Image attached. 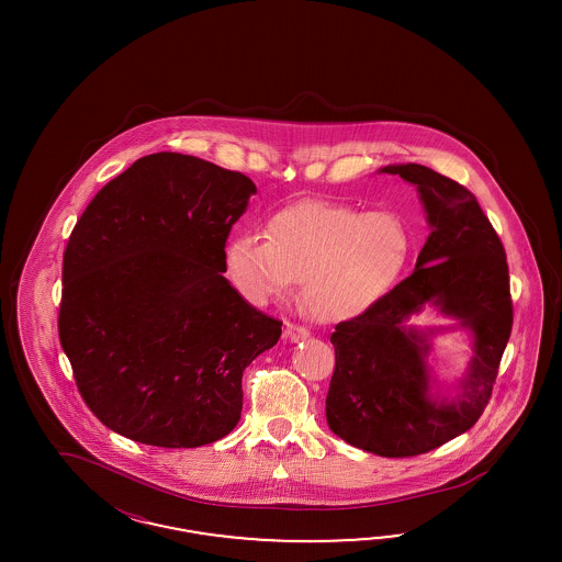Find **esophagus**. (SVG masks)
Masks as SVG:
<instances>
[{
	"label": "esophagus",
	"instance_id": "1",
	"mask_svg": "<svg viewBox=\"0 0 562 562\" xmlns=\"http://www.w3.org/2000/svg\"><path fill=\"white\" fill-rule=\"evenodd\" d=\"M308 329L301 324H286V338L292 341L305 340L308 338Z\"/></svg>",
	"mask_w": 562,
	"mask_h": 562
}]
</instances>
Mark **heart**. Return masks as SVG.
Segmentation results:
<instances>
[{
  "label": "heart",
  "mask_w": 562,
  "mask_h": 562,
  "mask_svg": "<svg viewBox=\"0 0 562 562\" xmlns=\"http://www.w3.org/2000/svg\"><path fill=\"white\" fill-rule=\"evenodd\" d=\"M408 251V231L392 212L306 202L273 214L266 238H235L226 247V272L256 305L289 294L296 278H303L306 311L322 322H336L385 294Z\"/></svg>",
  "instance_id": "heart-1"
}]
</instances>
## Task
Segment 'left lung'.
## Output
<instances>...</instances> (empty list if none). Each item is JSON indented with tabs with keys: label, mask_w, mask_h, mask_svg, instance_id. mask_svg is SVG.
<instances>
[{
	"label": "left lung",
	"mask_w": 562,
	"mask_h": 562,
	"mask_svg": "<svg viewBox=\"0 0 562 562\" xmlns=\"http://www.w3.org/2000/svg\"><path fill=\"white\" fill-rule=\"evenodd\" d=\"M381 170L418 188L432 233L408 278L336 325V369L325 414L329 428L358 449L381 458H414L470 430L491 402L513 327L509 266L470 189L414 162ZM426 302L475 334L477 355L464 380V397L451 405L427 397L425 336L403 325Z\"/></svg>",
	"instance_id": "obj_1"
}]
</instances>
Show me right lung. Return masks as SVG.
<instances>
[{
    "label": "right lung",
    "instance_id": "right-lung-1",
    "mask_svg": "<svg viewBox=\"0 0 562 562\" xmlns=\"http://www.w3.org/2000/svg\"><path fill=\"white\" fill-rule=\"evenodd\" d=\"M254 193L237 170L148 154L76 222L59 341L86 406L117 435L181 449L237 426L243 371L282 334L222 276L226 238Z\"/></svg>",
    "mask_w": 562,
    "mask_h": 562
}]
</instances>
